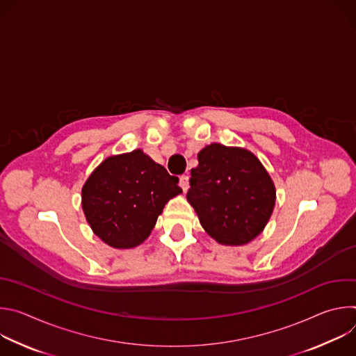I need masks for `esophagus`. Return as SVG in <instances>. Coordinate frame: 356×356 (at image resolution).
I'll return each mask as SVG.
<instances>
[{
    "mask_svg": "<svg viewBox=\"0 0 356 356\" xmlns=\"http://www.w3.org/2000/svg\"><path fill=\"white\" fill-rule=\"evenodd\" d=\"M179 184H180V187L183 188V191H187V188H188V176H187V175H183V176L180 177V180H179Z\"/></svg>",
    "mask_w": 356,
    "mask_h": 356,
    "instance_id": "34e87169",
    "label": "esophagus"
}]
</instances>
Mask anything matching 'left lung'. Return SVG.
<instances>
[{
  "label": "left lung",
  "instance_id": "1",
  "mask_svg": "<svg viewBox=\"0 0 356 356\" xmlns=\"http://www.w3.org/2000/svg\"><path fill=\"white\" fill-rule=\"evenodd\" d=\"M187 200L210 236L243 245L268 224L276 200L273 181L246 149L211 143L197 155Z\"/></svg>",
  "mask_w": 356,
  "mask_h": 356
}]
</instances>
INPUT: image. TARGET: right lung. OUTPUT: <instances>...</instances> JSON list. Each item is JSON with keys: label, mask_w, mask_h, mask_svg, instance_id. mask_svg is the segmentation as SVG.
<instances>
[{"label": "right lung", "mask_w": 356, "mask_h": 356, "mask_svg": "<svg viewBox=\"0 0 356 356\" xmlns=\"http://www.w3.org/2000/svg\"><path fill=\"white\" fill-rule=\"evenodd\" d=\"M179 177L140 149L107 158L87 179L81 206L97 236L118 249L142 243L166 202L181 193Z\"/></svg>", "instance_id": "obj_1"}]
</instances>
